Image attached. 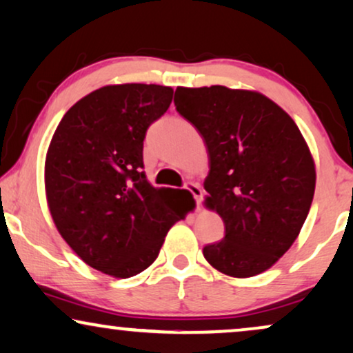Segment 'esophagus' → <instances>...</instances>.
Here are the masks:
<instances>
[{
	"instance_id": "obj_1",
	"label": "esophagus",
	"mask_w": 353,
	"mask_h": 353,
	"mask_svg": "<svg viewBox=\"0 0 353 353\" xmlns=\"http://www.w3.org/2000/svg\"><path fill=\"white\" fill-rule=\"evenodd\" d=\"M184 189H185V190H189L190 194L194 195V199H195V201H196V205L200 206V201H201V199H203V192H201L200 185L194 184V182H185V184H184Z\"/></svg>"
}]
</instances>
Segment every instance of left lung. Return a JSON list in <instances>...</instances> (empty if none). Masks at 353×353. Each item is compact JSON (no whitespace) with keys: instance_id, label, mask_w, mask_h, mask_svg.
Listing matches in <instances>:
<instances>
[{"instance_id":"left-lung-1","label":"left lung","mask_w":353,"mask_h":353,"mask_svg":"<svg viewBox=\"0 0 353 353\" xmlns=\"http://www.w3.org/2000/svg\"><path fill=\"white\" fill-rule=\"evenodd\" d=\"M177 112L205 140L206 206L224 221V239L203 247L211 266L250 278L289 250L313 201L314 163L292 117L258 92L223 85L185 88Z\"/></svg>"}]
</instances>
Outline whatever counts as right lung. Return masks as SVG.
<instances>
[{
	"mask_svg": "<svg viewBox=\"0 0 353 353\" xmlns=\"http://www.w3.org/2000/svg\"><path fill=\"white\" fill-rule=\"evenodd\" d=\"M171 87L108 85L61 119L45 161L50 213L88 266L132 278L157 260L171 225L184 219L176 189H154L143 171V140L172 101Z\"/></svg>",
	"mask_w": 353,
	"mask_h": 353,
	"instance_id": "add662e5",
	"label": "right lung"
}]
</instances>
